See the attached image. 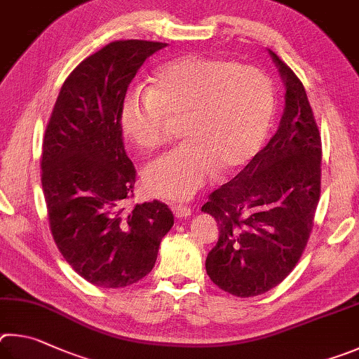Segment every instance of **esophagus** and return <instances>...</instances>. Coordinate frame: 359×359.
Segmentation results:
<instances>
[{
    "mask_svg": "<svg viewBox=\"0 0 359 359\" xmlns=\"http://www.w3.org/2000/svg\"><path fill=\"white\" fill-rule=\"evenodd\" d=\"M172 210H173V212H175V216L180 217V219H181V217L191 216V212H192L191 206L183 205V203H175V205H172Z\"/></svg>",
    "mask_w": 359,
    "mask_h": 359,
    "instance_id": "esophagus-1",
    "label": "esophagus"
}]
</instances>
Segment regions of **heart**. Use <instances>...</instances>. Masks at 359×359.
I'll return each instance as SVG.
<instances>
[{"instance_id":"obj_1","label":"heart","mask_w":359,"mask_h":359,"mask_svg":"<svg viewBox=\"0 0 359 359\" xmlns=\"http://www.w3.org/2000/svg\"><path fill=\"white\" fill-rule=\"evenodd\" d=\"M274 90L268 75L240 62L187 55L154 72L148 93H132L119 111L126 137L142 151L167 142V121L184 119V143L144 170L148 192L186 200L216 173L248 163L265 140Z\"/></svg>"}]
</instances>
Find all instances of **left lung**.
I'll list each match as a JSON object with an SVG mask.
<instances>
[{
	"label": "left lung",
	"instance_id": "left-lung-1",
	"mask_svg": "<svg viewBox=\"0 0 359 359\" xmlns=\"http://www.w3.org/2000/svg\"><path fill=\"white\" fill-rule=\"evenodd\" d=\"M285 86L279 128L266 147L202 206L219 240L206 273L224 292L257 297L279 285L309 240L320 198L322 140L301 80L268 50Z\"/></svg>",
	"mask_w": 359,
	"mask_h": 359
}]
</instances>
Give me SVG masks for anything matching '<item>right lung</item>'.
<instances>
[{
	"label": "right lung",
	"mask_w": 359,
	"mask_h": 359,
	"mask_svg": "<svg viewBox=\"0 0 359 359\" xmlns=\"http://www.w3.org/2000/svg\"><path fill=\"white\" fill-rule=\"evenodd\" d=\"M163 42L116 41L61 86L42 147V189L60 252L102 288L135 284L153 269L173 215L159 200L126 210L135 184L119 123L128 86Z\"/></svg>",
	"instance_id": "1"
}]
</instances>
